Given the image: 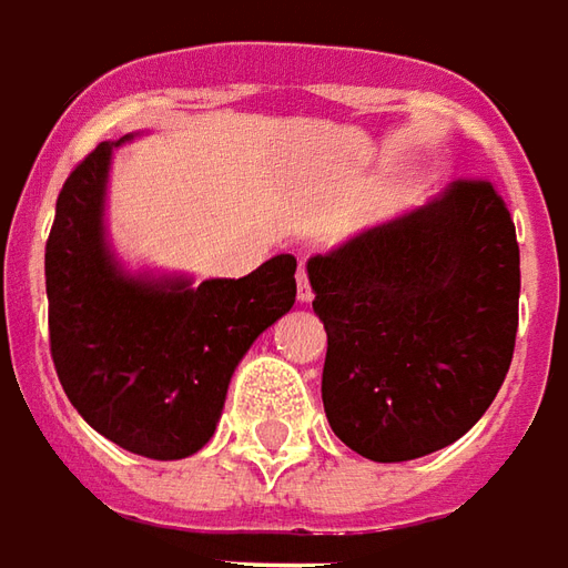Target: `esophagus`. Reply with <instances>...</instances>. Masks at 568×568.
Returning <instances> with one entry per match:
<instances>
[{"mask_svg":"<svg viewBox=\"0 0 568 568\" xmlns=\"http://www.w3.org/2000/svg\"><path fill=\"white\" fill-rule=\"evenodd\" d=\"M296 300L300 302L314 300V290H312V281H308V272H305V263H300V272H296Z\"/></svg>","mask_w":568,"mask_h":568,"instance_id":"obj_1","label":"esophagus"}]
</instances>
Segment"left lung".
Masks as SVG:
<instances>
[{"instance_id": "8db88e82", "label": "left lung", "mask_w": 568, "mask_h": 568, "mask_svg": "<svg viewBox=\"0 0 568 568\" xmlns=\"http://www.w3.org/2000/svg\"><path fill=\"white\" fill-rule=\"evenodd\" d=\"M326 329L324 408L347 448L403 463L466 436L503 387L517 335L520 251L490 181L308 260Z\"/></svg>"}]
</instances>
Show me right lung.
Returning a JSON list of instances; mask_svg holds the SVG:
<instances>
[{
    "instance_id": "right-lung-1",
    "label": "right lung",
    "mask_w": 568,
    "mask_h": 568,
    "mask_svg": "<svg viewBox=\"0 0 568 568\" xmlns=\"http://www.w3.org/2000/svg\"><path fill=\"white\" fill-rule=\"evenodd\" d=\"M126 139L97 144L57 196L44 247L51 357L97 433L142 457L181 459L214 436L256 335L293 308L296 260L278 254L244 278L199 287L126 275L102 223L111 153Z\"/></svg>"
}]
</instances>
